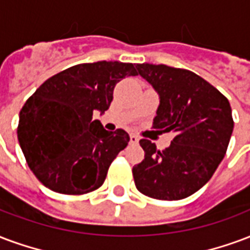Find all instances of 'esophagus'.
I'll return each mask as SVG.
<instances>
[{
    "label": "esophagus",
    "mask_w": 250,
    "mask_h": 250,
    "mask_svg": "<svg viewBox=\"0 0 250 250\" xmlns=\"http://www.w3.org/2000/svg\"><path fill=\"white\" fill-rule=\"evenodd\" d=\"M130 143L131 144H138L139 143V138L136 135H130Z\"/></svg>",
    "instance_id": "34e87169"
}]
</instances>
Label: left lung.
<instances>
[{"instance_id":"1","label":"left lung","mask_w":250,"mask_h":250,"mask_svg":"<svg viewBox=\"0 0 250 250\" xmlns=\"http://www.w3.org/2000/svg\"><path fill=\"white\" fill-rule=\"evenodd\" d=\"M136 68L159 94L153 127L175 138L164 151L140 140L144 159L132 168L135 186L158 200L186 199L208 183L224 159L233 131L230 104L189 70L149 63Z\"/></svg>"}]
</instances>
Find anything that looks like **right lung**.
<instances>
[{
	"label": "right lung",
	"instance_id": "add662e5",
	"mask_svg": "<svg viewBox=\"0 0 250 250\" xmlns=\"http://www.w3.org/2000/svg\"><path fill=\"white\" fill-rule=\"evenodd\" d=\"M138 75L132 63L75 64L37 88L20 112L18 142L29 167L49 189L83 195L98 189L116 155L127 147L125 130L107 131L95 112L110 107L116 83Z\"/></svg>",
	"mask_w": 250,
	"mask_h": 250
}]
</instances>
